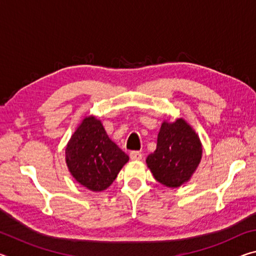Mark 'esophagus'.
I'll return each instance as SVG.
<instances>
[{
	"label": "esophagus",
	"instance_id": "obj_1",
	"mask_svg": "<svg viewBox=\"0 0 256 256\" xmlns=\"http://www.w3.org/2000/svg\"><path fill=\"white\" fill-rule=\"evenodd\" d=\"M130 158L132 160H140L142 158V154L140 151H131L130 152Z\"/></svg>",
	"mask_w": 256,
	"mask_h": 256
}]
</instances>
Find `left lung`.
<instances>
[{
  "label": "left lung",
  "instance_id": "8db88e82",
  "mask_svg": "<svg viewBox=\"0 0 256 256\" xmlns=\"http://www.w3.org/2000/svg\"><path fill=\"white\" fill-rule=\"evenodd\" d=\"M202 156L196 133L183 118L164 122L158 134L157 149L146 158L154 178L167 188H178L190 180Z\"/></svg>",
  "mask_w": 256,
  "mask_h": 256
}]
</instances>
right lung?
I'll return each instance as SVG.
<instances>
[{
    "label": "right lung",
    "mask_w": 256,
    "mask_h": 256,
    "mask_svg": "<svg viewBox=\"0 0 256 256\" xmlns=\"http://www.w3.org/2000/svg\"><path fill=\"white\" fill-rule=\"evenodd\" d=\"M66 154L72 176L96 192L106 190L128 162V156L108 138L100 120L94 118L82 120L68 144Z\"/></svg>",
    "instance_id": "obj_1"
}]
</instances>
